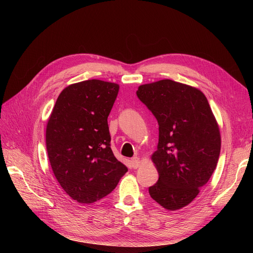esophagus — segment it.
I'll list each match as a JSON object with an SVG mask.
<instances>
[{
	"label": "esophagus",
	"instance_id": "1",
	"mask_svg": "<svg viewBox=\"0 0 253 253\" xmlns=\"http://www.w3.org/2000/svg\"><path fill=\"white\" fill-rule=\"evenodd\" d=\"M131 165H132V167H133V168H137V167H139V165H140V160H139V158H138V157L132 158V160H131Z\"/></svg>",
	"mask_w": 253,
	"mask_h": 253
}]
</instances>
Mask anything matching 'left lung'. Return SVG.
<instances>
[{
    "label": "left lung",
    "instance_id": "8db88e82",
    "mask_svg": "<svg viewBox=\"0 0 253 253\" xmlns=\"http://www.w3.org/2000/svg\"><path fill=\"white\" fill-rule=\"evenodd\" d=\"M138 98L159 124V143L152 161L159 173L149 188L154 200L174 211L189 205L216 168L220 131L204 93L172 80L143 84Z\"/></svg>",
    "mask_w": 253,
    "mask_h": 253
}]
</instances>
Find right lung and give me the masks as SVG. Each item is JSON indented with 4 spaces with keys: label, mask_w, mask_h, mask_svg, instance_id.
I'll return each instance as SVG.
<instances>
[{
    "label": "right lung",
    "mask_w": 253,
    "mask_h": 253,
    "mask_svg": "<svg viewBox=\"0 0 253 253\" xmlns=\"http://www.w3.org/2000/svg\"><path fill=\"white\" fill-rule=\"evenodd\" d=\"M120 86L87 80L65 87L48 119L46 147L63 191L82 204L108 196L128 171L114 156L108 117Z\"/></svg>",
    "instance_id": "1"
}]
</instances>
